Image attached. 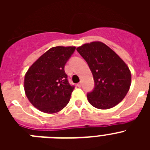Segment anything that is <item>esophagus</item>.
I'll return each instance as SVG.
<instances>
[{
	"label": "esophagus",
	"instance_id": "esophagus-1",
	"mask_svg": "<svg viewBox=\"0 0 150 150\" xmlns=\"http://www.w3.org/2000/svg\"><path fill=\"white\" fill-rule=\"evenodd\" d=\"M77 86L78 87H81L82 86V83H81V82H79V83H77Z\"/></svg>",
	"mask_w": 150,
	"mask_h": 150
}]
</instances>
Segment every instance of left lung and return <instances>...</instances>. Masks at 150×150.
Here are the masks:
<instances>
[{
    "label": "left lung",
    "mask_w": 150,
    "mask_h": 150,
    "mask_svg": "<svg viewBox=\"0 0 150 150\" xmlns=\"http://www.w3.org/2000/svg\"><path fill=\"white\" fill-rule=\"evenodd\" d=\"M88 64L95 87L87 94L88 102L107 110L123 100L131 86L132 75L127 64L113 50L101 42H91L76 48Z\"/></svg>",
    "instance_id": "left-lung-1"
}]
</instances>
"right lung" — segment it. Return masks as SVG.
<instances>
[{"label": "right lung", "mask_w": 150, "mask_h": 150, "mask_svg": "<svg viewBox=\"0 0 150 150\" xmlns=\"http://www.w3.org/2000/svg\"><path fill=\"white\" fill-rule=\"evenodd\" d=\"M75 46L50 49L30 66L25 76V91L33 106L46 113H55L68 104L74 86H71L64 66Z\"/></svg>", "instance_id": "1"}]
</instances>
